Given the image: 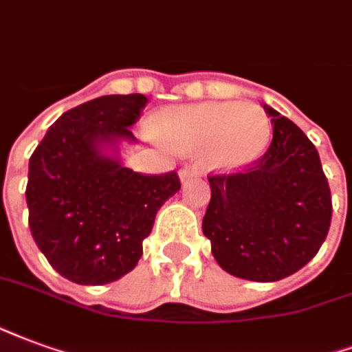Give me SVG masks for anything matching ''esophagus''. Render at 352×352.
<instances>
[{
    "instance_id": "34e87169",
    "label": "esophagus",
    "mask_w": 352,
    "mask_h": 352,
    "mask_svg": "<svg viewBox=\"0 0 352 352\" xmlns=\"http://www.w3.org/2000/svg\"><path fill=\"white\" fill-rule=\"evenodd\" d=\"M193 176H197V168H195V166H184V168L179 170V179H182V182L193 178Z\"/></svg>"
}]
</instances>
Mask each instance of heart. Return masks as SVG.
Instances as JSON below:
<instances>
[{"instance_id":"b5f03b06","label":"heart","mask_w":352,"mask_h":352,"mask_svg":"<svg viewBox=\"0 0 352 352\" xmlns=\"http://www.w3.org/2000/svg\"><path fill=\"white\" fill-rule=\"evenodd\" d=\"M151 133L179 153L201 150L215 173H232L255 163L270 142L268 116L251 102L208 101L166 109L153 116Z\"/></svg>"}]
</instances>
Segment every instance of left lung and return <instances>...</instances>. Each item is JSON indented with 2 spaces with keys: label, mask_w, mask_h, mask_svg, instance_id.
Instances as JSON below:
<instances>
[{
  "label": "left lung",
  "mask_w": 352,
  "mask_h": 352,
  "mask_svg": "<svg viewBox=\"0 0 352 352\" xmlns=\"http://www.w3.org/2000/svg\"><path fill=\"white\" fill-rule=\"evenodd\" d=\"M274 137L245 170L208 176L202 232L223 270L270 283L311 261L330 229L332 195L319 151L298 125L264 104Z\"/></svg>",
  "instance_id": "obj_1"
}]
</instances>
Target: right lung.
Instances as JSON below:
<instances>
[{
    "mask_svg": "<svg viewBox=\"0 0 352 352\" xmlns=\"http://www.w3.org/2000/svg\"><path fill=\"white\" fill-rule=\"evenodd\" d=\"M142 94L102 95L67 110L30 157V229L46 261L78 285L116 281L137 266L155 214L179 189L178 174H140L102 150L129 131Z\"/></svg>",
    "mask_w": 352,
    "mask_h": 352,
    "instance_id": "obj_1",
    "label": "right lung"
}]
</instances>
